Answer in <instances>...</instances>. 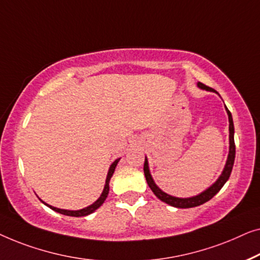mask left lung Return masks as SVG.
Returning a JSON list of instances; mask_svg holds the SVG:
<instances>
[{
  "instance_id": "1",
  "label": "left lung",
  "mask_w": 260,
  "mask_h": 260,
  "mask_svg": "<svg viewBox=\"0 0 260 260\" xmlns=\"http://www.w3.org/2000/svg\"><path fill=\"white\" fill-rule=\"evenodd\" d=\"M198 87L202 89L208 90V92H214L217 93V90H214L211 87L205 86L204 83L198 82ZM226 112H228L229 115V131H230V151H229V156H228V161H226V165L224 167V171L220 174V177L217 179V181L214 182L213 185L210 186L206 191H204L200 193V194L196 196V197H191V198H177V197L170 196L165 193L164 191H161L158 186L155 185L154 180H153L151 173H149V168H148V161L147 158H145V164H144V173L146 177V181L149 186V188L152 189V192L158 197V198L161 200V202L166 203L171 206L178 207V208H189V207H196L199 206V205H203L204 203L208 202V200L213 198V197L217 194V193L220 191L222 186L225 185V182L229 180L230 175H231L232 168H233V164H235V158H236V145H235V126H233V120H232V115L231 112L229 111L228 107L225 106Z\"/></svg>"
}]
</instances>
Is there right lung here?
<instances>
[{"label":"right lung","instance_id":"obj_1","mask_svg":"<svg viewBox=\"0 0 260 260\" xmlns=\"http://www.w3.org/2000/svg\"><path fill=\"white\" fill-rule=\"evenodd\" d=\"M119 160H120V158H119V159H116L115 161L112 164L111 167H109V170H108V174H107V178H106V184H105L104 191H102L101 196H100V198H99V199L96 200V202L93 203L92 205H89V206H87V207H85V208H82V210H78V211H69V210H61V208H56V207H54V206H50V205L46 204L45 202H42V200H41V202H42L43 204H45V205H47V206H48L49 208H52L53 211L58 212V213L64 214V215H69V217H85V215H88V214H90V213H93V212H94L95 210H98V208L100 207L102 204H104V202L106 200V198H107L108 192H109V180H111L112 175H113V173H114L115 167H116V165H118Z\"/></svg>","mask_w":260,"mask_h":260}]
</instances>
